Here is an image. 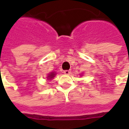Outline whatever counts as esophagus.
<instances>
[{
  "instance_id": "34e87169",
  "label": "esophagus",
  "mask_w": 129,
  "mask_h": 129,
  "mask_svg": "<svg viewBox=\"0 0 129 129\" xmlns=\"http://www.w3.org/2000/svg\"><path fill=\"white\" fill-rule=\"evenodd\" d=\"M71 70H64V73L65 74V75H70V74H71Z\"/></svg>"
}]
</instances>
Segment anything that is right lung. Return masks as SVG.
I'll return each instance as SVG.
<instances>
[{
    "mask_svg": "<svg viewBox=\"0 0 129 129\" xmlns=\"http://www.w3.org/2000/svg\"><path fill=\"white\" fill-rule=\"evenodd\" d=\"M55 74H56V73H54V72H51V73H50V74L48 75V76L47 77V80H51V79H52L54 77Z\"/></svg>",
    "mask_w": 129,
    "mask_h": 129,
    "instance_id": "1",
    "label": "right lung"
}]
</instances>
